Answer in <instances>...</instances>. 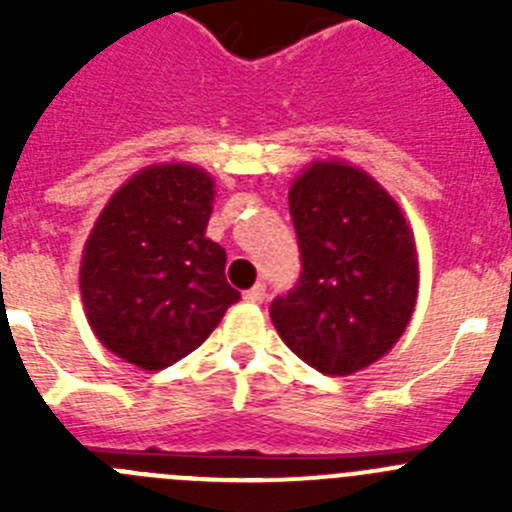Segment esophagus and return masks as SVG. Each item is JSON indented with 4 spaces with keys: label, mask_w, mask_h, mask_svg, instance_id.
<instances>
[{
    "label": "esophagus",
    "mask_w": 512,
    "mask_h": 512,
    "mask_svg": "<svg viewBox=\"0 0 512 512\" xmlns=\"http://www.w3.org/2000/svg\"><path fill=\"white\" fill-rule=\"evenodd\" d=\"M264 297H266V284H261V282L253 284L248 292H243V300L251 302V305H259V302H264Z\"/></svg>",
    "instance_id": "1"
}]
</instances>
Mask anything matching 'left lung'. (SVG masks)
<instances>
[{
  "instance_id": "1",
  "label": "left lung",
  "mask_w": 512,
  "mask_h": 512,
  "mask_svg": "<svg viewBox=\"0 0 512 512\" xmlns=\"http://www.w3.org/2000/svg\"><path fill=\"white\" fill-rule=\"evenodd\" d=\"M289 212L302 274L271 302V323L305 364L346 377L382 359L418 300L413 230L390 192L359 166L312 161L292 187Z\"/></svg>"
}]
</instances>
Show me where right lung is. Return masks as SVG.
I'll list each match as a JSON object with an SVG mask.
<instances>
[{
	"mask_svg": "<svg viewBox=\"0 0 512 512\" xmlns=\"http://www.w3.org/2000/svg\"><path fill=\"white\" fill-rule=\"evenodd\" d=\"M215 179L158 164L122 184L84 246L79 287L104 348L158 372L202 346L241 292L225 282V248L205 235Z\"/></svg>",
	"mask_w": 512,
	"mask_h": 512,
	"instance_id": "1",
	"label": "right lung"
}]
</instances>
